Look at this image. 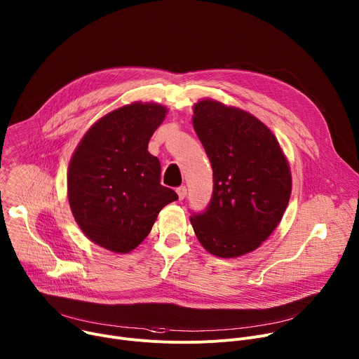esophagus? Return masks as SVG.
<instances>
[{
	"label": "esophagus",
	"mask_w": 359,
	"mask_h": 359,
	"mask_svg": "<svg viewBox=\"0 0 359 359\" xmlns=\"http://www.w3.org/2000/svg\"><path fill=\"white\" fill-rule=\"evenodd\" d=\"M175 191H177V194H178L180 200H184L185 195H187V188H185V187H178Z\"/></svg>",
	"instance_id": "34e87169"
}]
</instances>
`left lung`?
<instances>
[{
    "label": "left lung",
    "instance_id": "left-lung-1",
    "mask_svg": "<svg viewBox=\"0 0 359 359\" xmlns=\"http://www.w3.org/2000/svg\"><path fill=\"white\" fill-rule=\"evenodd\" d=\"M192 126L214 172L208 208L189 218L194 232L215 257L245 255L283 219L292 189L288 159L271 130L241 108L200 100Z\"/></svg>",
    "mask_w": 359,
    "mask_h": 359
}]
</instances>
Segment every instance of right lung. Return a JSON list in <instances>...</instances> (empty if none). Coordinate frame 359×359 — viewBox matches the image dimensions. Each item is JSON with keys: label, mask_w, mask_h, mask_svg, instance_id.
Instances as JSON below:
<instances>
[{"label": "right lung", "mask_w": 359, "mask_h": 359, "mask_svg": "<svg viewBox=\"0 0 359 359\" xmlns=\"http://www.w3.org/2000/svg\"><path fill=\"white\" fill-rule=\"evenodd\" d=\"M168 108L133 102L91 126L68 167L67 194L75 222L94 244L128 254L148 236L159 211L178 200L159 184L161 164L148 142Z\"/></svg>", "instance_id": "obj_1"}]
</instances>
